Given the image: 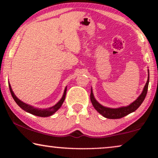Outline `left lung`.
Listing matches in <instances>:
<instances>
[{
    "mask_svg": "<svg viewBox=\"0 0 158 158\" xmlns=\"http://www.w3.org/2000/svg\"><path fill=\"white\" fill-rule=\"evenodd\" d=\"M148 72V80L143 88V90L141 94L139 96L138 98L132 103H131L130 105L127 106H122L120 108L116 109H112V108H108L105 107L102 105H101L98 102L95 100L93 95V90L91 89V91H90V101L93 104V106L94 108L97 110L99 113L102 115L104 117L106 118L110 119H117V118H121L124 117L127 115L130 114L132 112L135 111L139 107V106L142 104V102L145 99L147 91H148V83H149V70Z\"/></svg>",
    "mask_w": 158,
    "mask_h": 158,
    "instance_id": "1",
    "label": "left lung"
}]
</instances>
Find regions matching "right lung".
Instances as JSON below:
<instances>
[{"label":"right lung","instance_id":"1","mask_svg":"<svg viewBox=\"0 0 158 158\" xmlns=\"http://www.w3.org/2000/svg\"><path fill=\"white\" fill-rule=\"evenodd\" d=\"M9 88H10V93H11V95L12 96L13 99H14L15 101L16 102V103H17V105L23 109V110H24L26 112H28V113H30L33 115H35V116H40V117L50 116L54 114L57 110H58V109L60 108V106H62L64 100H65L66 91H67V86H66L65 90H64V93L62 98H61L60 101L58 102L57 104H56L54 106H53L52 107H49V108H47V109H39V108H35L33 106L29 105L28 104L23 102L21 101L19 99L17 98V96L15 95L14 92L12 91L11 85H10V83H9Z\"/></svg>","mask_w":158,"mask_h":158}]
</instances>
